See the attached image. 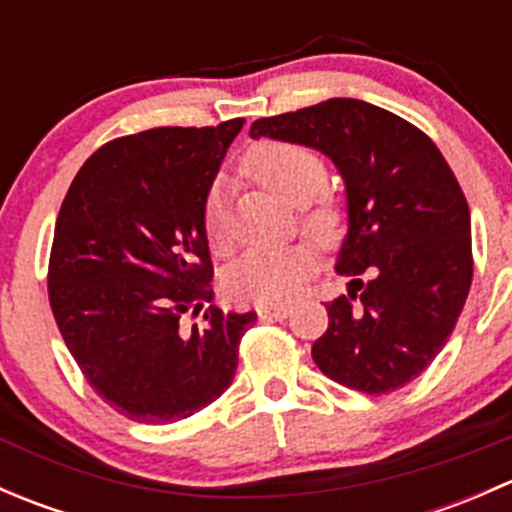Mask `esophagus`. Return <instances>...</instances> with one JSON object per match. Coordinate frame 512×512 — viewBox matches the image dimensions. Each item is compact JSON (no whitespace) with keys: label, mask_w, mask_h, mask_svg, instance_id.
I'll return each mask as SVG.
<instances>
[{"label":"esophagus","mask_w":512,"mask_h":512,"mask_svg":"<svg viewBox=\"0 0 512 512\" xmlns=\"http://www.w3.org/2000/svg\"><path fill=\"white\" fill-rule=\"evenodd\" d=\"M287 314V304H260L257 307V317L265 319V322H282V319H287Z\"/></svg>","instance_id":"obj_1"}]
</instances>
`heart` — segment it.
<instances>
[{"label": "heart", "mask_w": 512, "mask_h": 512, "mask_svg": "<svg viewBox=\"0 0 512 512\" xmlns=\"http://www.w3.org/2000/svg\"><path fill=\"white\" fill-rule=\"evenodd\" d=\"M242 168L252 180L270 188L294 208L312 203L327 185L324 160L309 148L294 143H260L247 153ZM203 225L213 250H230L232 215L220 185H215L205 200ZM302 225L317 240H332L339 227V213L329 203L310 205L304 209ZM314 262V252L307 245L255 247L227 270V294L237 302L282 304L302 292Z\"/></svg>", "instance_id": "obj_1"}]
</instances>
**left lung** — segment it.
<instances>
[{
	"mask_svg": "<svg viewBox=\"0 0 512 512\" xmlns=\"http://www.w3.org/2000/svg\"><path fill=\"white\" fill-rule=\"evenodd\" d=\"M250 136L314 148L344 180L347 235L334 270L349 277V294L327 304L314 364L364 394L421 376L451 337L473 280L471 213L446 158L409 121L359 98L260 118Z\"/></svg>",
	"mask_w": 512,
	"mask_h": 512,
	"instance_id": "left-lung-1",
	"label": "left lung"
}]
</instances>
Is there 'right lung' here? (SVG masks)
Wrapping results in <instances>:
<instances>
[{
    "label": "right lung",
    "mask_w": 512,
    "mask_h": 512,
    "mask_svg": "<svg viewBox=\"0 0 512 512\" xmlns=\"http://www.w3.org/2000/svg\"><path fill=\"white\" fill-rule=\"evenodd\" d=\"M245 118L215 128H151L81 165L61 203L49 302L66 347L108 406L138 423H173L232 384L257 314L205 309L213 265L203 213Z\"/></svg>",
    "instance_id": "obj_1"
}]
</instances>
